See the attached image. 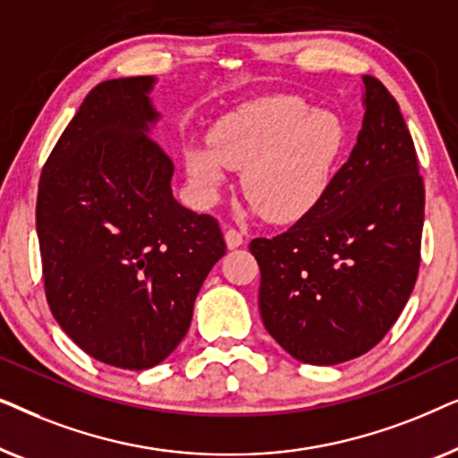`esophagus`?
Returning a JSON list of instances; mask_svg holds the SVG:
<instances>
[{"label":"esophagus","instance_id":"34e87169","mask_svg":"<svg viewBox=\"0 0 458 458\" xmlns=\"http://www.w3.org/2000/svg\"><path fill=\"white\" fill-rule=\"evenodd\" d=\"M225 242H227V248H240V246H243V233H240V231L237 229H233V227H229V229H225Z\"/></svg>","mask_w":458,"mask_h":458}]
</instances>
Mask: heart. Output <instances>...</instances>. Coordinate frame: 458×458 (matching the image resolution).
Wrapping results in <instances>:
<instances>
[{"instance_id":"obj_1","label":"heart","mask_w":458,"mask_h":458,"mask_svg":"<svg viewBox=\"0 0 458 458\" xmlns=\"http://www.w3.org/2000/svg\"><path fill=\"white\" fill-rule=\"evenodd\" d=\"M348 131L335 112L296 96H267L218 118L210 141L185 149L187 177L202 202H215L231 168L271 223H292L321 202L346 152Z\"/></svg>"}]
</instances>
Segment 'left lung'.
I'll return each mask as SVG.
<instances>
[{"mask_svg": "<svg viewBox=\"0 0 458 458\" xmlns=\"http://www.w3.org/2000/svg\"><path fill=\"white\" fill-rule=\"evenodd\" d=\"M365 116L346 165L285 233L250 242L259 309L275 342L306 365H337L381 342L421 262L425 187L398 102L365 74Z\"/></svg>", "mask_w": 458, "mask_h": 458, "instance_id": "left-lung-1", "label": "left lung"}]
</instances>
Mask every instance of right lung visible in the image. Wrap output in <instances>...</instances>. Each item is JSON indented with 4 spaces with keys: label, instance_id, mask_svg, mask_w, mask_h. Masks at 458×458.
<instances>
[{
    "label": "right lung",
    "instance_id": "obj_1",
    "mask_svg": "<svg viewBox=\"0 0 458 458\" xmlns=\"http://www.w3.org/2000/svg\"><path fill=\"white\" fill-rule=\"evenodd\" d=\"M154 77L93 87L43 166L37 235L46 298L64 334L106 365H158L190 329L206 275L227 252L210 215L173 198L154 137Z\"/></svg>",
    "mask_w": 458,
    "mask_h": 458
}]
</instances>
